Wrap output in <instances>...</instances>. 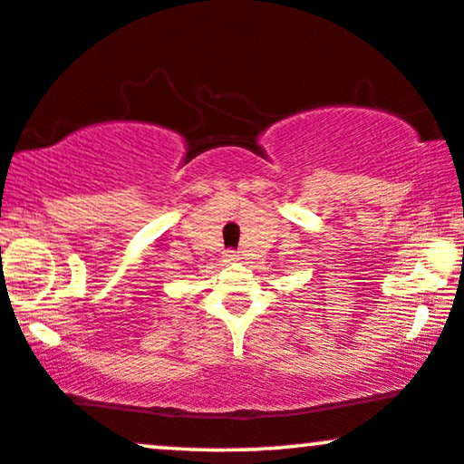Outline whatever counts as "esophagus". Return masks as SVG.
<instances>
[{
    "instance_id": "obj_1",
    "label": "esophagus",
    "mask_w": 464,
    "mask_h": 464,
    "mask_svg": "<svg viewBox=\"0 0 464 464\" xmlns=\"http://www.w3.org/2000/svg\"><path fill=\"white\" fill-rule=\"evenodd\" d=\"M225 260H227V263H233V260H237V252H235V250H227V252H225Z\"/></svg>"
}]
</instances>
